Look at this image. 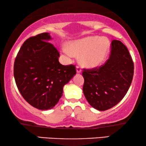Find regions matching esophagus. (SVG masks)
Listing matches in <instances>:
<instances>
[{
    "label": "esophagus",
    "mask_w": 146,
    "mask_h": 146,
    "mask_svg": "<svg viewBox=\"0 0 146 146\" xmlns=\"http://www.w3.org/2000/svg\"><path fill=\"white\" fill-rule=\"evenodd\" d=\"M76 72H77V73H80L82 72L81 68L79 66H76Z\"/></svg>",
    "instance_id": "34e87169"
}]
</instances>
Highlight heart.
<instances>
[{
	"label": "heart",
	"instance_id": "1",
	"mask_svg": "<svg viewBox=\"0 0 146 146\" xmlns=\"http://www.w3.org/2000/svg\"><path fill=\"white\" fill-rule=\"evenodd\" d=\"M110 48V41L106 38L88 36L73 41L69 49H64L69 56L80 55V62L88 68H94L100 65L106 57Z\"/></svg>",
	"mask_w": 146,
	"mask_h": 146
}]
</instances>
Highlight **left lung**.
Masks as SVG:
<instances>
[{"mask_svg":"<svg viewBox=\"0 0 146 146\" xmlns=\"http://www.w3.org/2000/svg\"><path fill=\"white\" fill-rule=\"evenodd\" d=\"M133 70V62L127 47L121 41L113 40L110 56L104 64L83 70V92L87 101L100 111L114 106L128 91Z\"/></svg>","mask_w":146,"mask_h":146,"instance_id":"8db88e82","label":"left lung"}]
</instances>
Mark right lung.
Segmentation results:
<instances>
[{
  "label": "right lung",
  "instance_id": "1",
  "mask_svg": "<svg viewBox=\"0 0 146 146\" xmlns=\"http://www.w3.org/2000/svg\"><path fill=\"white\" fill-rule=\"evenodd\" d=\"M48 33L27 39L14 64L18 89L32 106L46 110L54 108L62 96L63 87L76 74L74 65H62L59 52L50 43Z\"/></svg>",
  "mask_w": 146,
  "mask_h": 146
}]
</instances>
